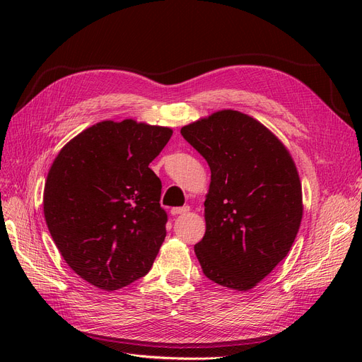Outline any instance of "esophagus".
<instances>
[{
    "label": "esophagus",
    "mask_w": 362,
    "mask_h": 362,
    "mask_svg": "<svg viewBox=\"0 0 362 362\" xmlns=\"http://www.w3.org/2000/svg\"><path fill=\"white\" fill-rule=\"evenodd\" d=\"M170 213L173 214V216L186 214V213H189V206H187V205H185V206H176V208H171V211H170Z\"/></svg>",
    "instance_id": "esophagus-1"
}]
</instances>
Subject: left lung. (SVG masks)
<instances>
[{
	"instance_id": "obj_1",
	"label": "left lung",
	"mask_w": 362,
	"mask_h": 362,
	"mask_svg": "<svg viewBox=\"0 0 362 362\" xmlns=\"http://www.w3.org/2000/svg\"><path fill=\"white\" fill-rule=\"evenodd\" d=\"M180 133L211 170L206 230L195 245L202 272L220 286L250 291L288 255L299 230L296 165L267 127L240 111H217Z\"/></svg>"
}]
</instances>
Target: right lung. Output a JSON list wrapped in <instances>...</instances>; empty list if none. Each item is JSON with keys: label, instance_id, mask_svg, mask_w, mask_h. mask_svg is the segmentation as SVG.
<instances>
[{"label": "right lung", "instance_id": "obj_1", "mask_svg": "<svg viewBox=\"0 0 362 362\" xmlns=\"http://www.w3.org/2000/svg\"><path fill=\"white\" fill-rule=\"evenodd\" d=\"M173 130L100 122L55 157L44 189L48 230L69 267L104 291L144 277L165 238L161 180L148 165Z\"/></svg>", "mask_w": 362, "mask_h": 362}]
</instances>
